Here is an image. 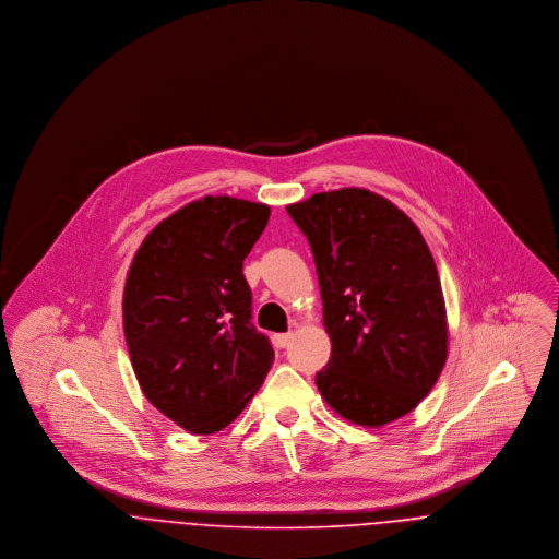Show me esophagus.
<instances>
[{
	"label": "esophagus",
	"instance_id": "obj_1",
	"mask_svg": "<svg viewBox=\"0 0 559 559\" xmlns=\"http://www.w3.org/2000/svg\"><path fill=\"white\" fill-rule=\"evenodd\" d=\"M293 333H278L274 335V344L276 347H287L292 344Z\"/></svg>",
	"mask_w": 559,
	"mask_h": 559
}]
</instances>
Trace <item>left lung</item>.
<instances>
[{
	"instance_id": "obj_1",
	"label": "left lung",
	"mask_w": 559,
	"mask_h": 559,
	"mask_svg": "<svg viewBox=\"0 0 559 559\" xmlns=\"http://www.w3.org/2000/svg\"><path fill=\"white\" fill-rule=\"evenodd\" d=\"M310 242L331 358L322 399L358 426L411 413L447 362L438 267L419 228L365 188L319 192L287 207Z\"/></svg>"
}]
</instances>
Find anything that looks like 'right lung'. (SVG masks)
<instances>
[{"label":"right lung","mask_w":559,"mask_h":559,"mask_svg":"<svg viewBox=\"0 0 559 559\" xmlns=\"http://www.w3.org/2000/svg\"><path fill=\"white\" fill-rule=\"evenodd\" d=\"M270 207L205 197L140 245L123 293V331L144 396L190 433L239 417L274 360L251 322L242 262Z\"/></svg>","instance_id":"obj_1"}]
</instances>
